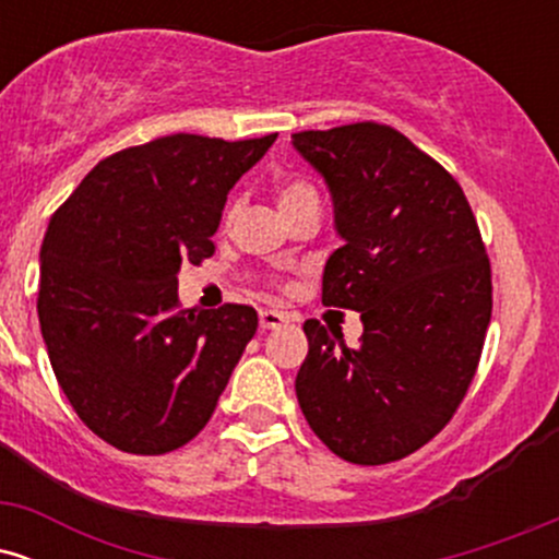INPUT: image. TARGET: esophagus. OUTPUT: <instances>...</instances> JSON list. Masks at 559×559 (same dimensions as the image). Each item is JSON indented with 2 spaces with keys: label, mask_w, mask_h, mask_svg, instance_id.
<instances>
[{
  "label": "esophagus",
  "mask_w": 559,
  "mask_h": 559,
  "mask_svg": "<svg viewBox=\"0 0 559 559\" xmlns=\"http://www.w3.org/2000/svg\"><path fill=\"white\" fill-rule=\"evenodd\" d=\"M286 323H288L286 312H278V310H260V329H262V331L281 329V325H286Z\"/></svg>",
  "instance_id": "1"
}]
</instances>
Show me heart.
<instances>
[{
	"label": "heart",
	"mask_w": 559,
	"mask_h": 559,
	"mask_svg": "<svg viewBox=\"0 0 559 559\" xmlns=\"http://www.w3.org/2000/svg\"><path fill=\"white\" fill-rule=\"evenodd\" d=\"M305 197H316V189H312L310 183L305 181H286L278 186V204L281 207H286V204L292 202H299V199Z\"/></svg>",
	"instance_id": "1"
}]
</instances>
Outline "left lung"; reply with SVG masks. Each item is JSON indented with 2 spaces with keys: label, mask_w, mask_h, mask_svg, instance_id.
<instances>
[{
  "label": "left lung",
  "mask_w": 559,
  "mask_h": 559,
  "mask_svg": "<svg viewBox=\"0 0 559 559\" xmlns=\"http://www.w3.org/2000/svg\"><path fill=\"white\" fill-rule=\"evenodd\" d=\"M344 247L325 262L323 305L360 312V346L307 320L297 400L333 454L357 465L431 441L476 376L491 320V267L449 173L389 126L301 131Z\"/></svg>",
  "instance_id": "1"
}]
</instances>
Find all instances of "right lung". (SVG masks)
<instances>
[{
  "label": "right lung",
  "mask_w": 559,
  "mask_h": 559,
  "mask_svg": "<svg viewBox=\"0 0 559 559\" xmlns=\"http://www.w3.org/2000/svg\"><path fill=\"white\" fill-rule=\"evenodd\" d=\"M273 141L173 133L131 146L49 221L41 336L68 402L107 444L165 454L213 418L258 312L178 310V273L213 258L228 191Z\"/></svg>",
  "instance_id": "1"
}]
</instances>
